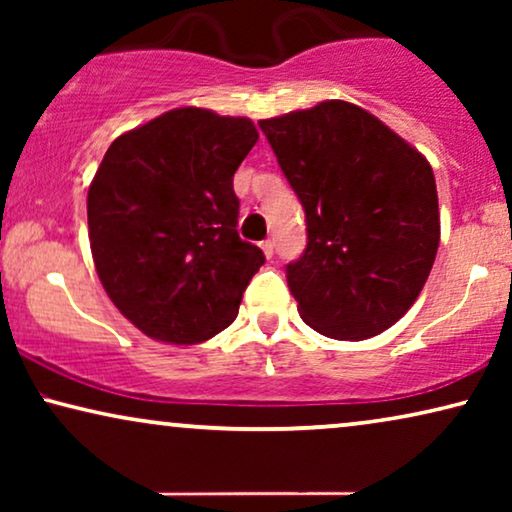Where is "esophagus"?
I'll list each match as a JSON object with an SVG mask.
<instances>
[{"label":"esophagus","instance_id":"34e87169","mask_svg":"<svg viewBox=\"0 0 512 512\" xmlns=\"http://www.w3.org/2000/svg\"><path fill=\"white\" fill-rule=\"evenodd\" d=\"M261 249H263L265 256L272 258V254H275V242H272V240H263V242H261Z\"/></svg>","mask_w":512,"mask_h":512}]
</instances>
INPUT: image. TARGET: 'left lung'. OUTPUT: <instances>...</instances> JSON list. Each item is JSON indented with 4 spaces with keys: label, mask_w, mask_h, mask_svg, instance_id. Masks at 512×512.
<instances>
[{
    "label": "left lung",
    "mask_w": 512,
    "mask_h": 512,
    "mask_svg": "<svg viewBox=\"0 0 512 512\" xmlns=\"http://www.w3.org/2000/svg\"><path fill=\"white\" fill-rule=\"evenodd\" d=\"M258 125L305 209L307 247L286 265L300 317L335 340L387 331L436 261L429 160L352 102L326 100Z\"/></svg>",
    "instance_id": "obj_1"
}]
</instances>
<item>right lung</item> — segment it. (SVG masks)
<instances>
[{"label": "right lung", "mask_w": 512, "mask_h": 512, "mask_svg": "<svg viewBox=\"0 0 512 512\" xmlns=\"http://www.w3.org/2000/svg\"><path fill=\"white\" fill-rule=\"evenodd\" d=\"M258 142L249 118L181 107L116 137L88 188L97 277L125 319L170 345L228 328L265 263L237 235L233 174Z\"/></svg>", "instance_id": "right-lung-1"}]
</instances>
